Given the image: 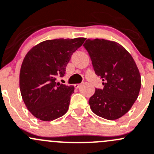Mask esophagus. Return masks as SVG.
I'll return each mask as SVG.
<instances>
[{
  "label": "esophagus",
  "instance_id": "34e87169",
  "mask_svg": "<svg viewBox=\"0 0 154 154\" xmlns=\"http://www.w3.org/2000/svg\"><path fill=\"white\" fill-rule=\"evenodd\" d=\"M80 85H81L80 83H76V84H74V87L76 88V89H78V88L80 86Z\"/></svg>",
  "mask_w": 154,
  "mask_h": 154
}]
</instances>
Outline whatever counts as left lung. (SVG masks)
I'll use <instances>...</instances> for the list:
<instances>
[{
	"instance_id": "left-lung-1",
	"label": "left lung",
	"mask_w": 154,
	"mask_h": 154,
	"mask_svg": "<svg viewBox=\"0 0 154 154\" xmlns=\"http://www.w3.org/2000/svg\"><path fill=\"white\" fill-rule=\"evenodd\" d=\"M104 88L95 89L89 100L94 113L108 120L120 118L131 109L139 94L141 80L130 53L120 44L88 39L83 44Z\"/></svg>"
}]
</instances>
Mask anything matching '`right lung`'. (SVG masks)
<instances>
[{"mask_svg":"<svg viewBox=\"0 0 154 154\" xmlns=\"http://www.w3.org/2000/svg\"><path fill=\"white\" fill-rule=\"evenodd\" d=\"M86 38L43 41L31 48L24 58L19 74L21 95L28 110L37 119L51 121L68 110L74 86L56 83L63 77L71 55Z\"/></svg>","mask_w":154,"mask_h":154,"instance_id":"add662e5","label":"right lung"}]
</instances>
